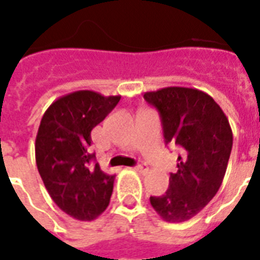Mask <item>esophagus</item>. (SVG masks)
Returning <instances> with one entry per match:
<instances>
[{
  "label": "esophagus",
  "instance_id": "esophagus-1",
  "mask_svg": "<svg viewBox=\"0 0 260 260\" xmlns=\"http://www.w3.org/2000/svg\"><path fill=\"white\" fill-rule=\"evenodd\" d=\"M135 170L138 171V173H140V174H146L147 171H148V167H147L146 165H139V166L135 167Z\"/></svg>",
  "mask_w": 260,
  "mask_h": 260
}]
</instances>
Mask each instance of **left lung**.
Masks as SVG:
<instances>
[{
    "label": "left lung",
    "instance_id": "8db88e82",
    "mask_svg": "<svg viewBox=\"0 0 260 260\" xmlns=\"http://www.w3.org/2000/svg\"><path fill=\"white\" fill-rule=\"evenodd\" d=\"M144 100L158 109L166 143L181 152L166 193L150 202L165 221L183 222L200 213L221 186L234 142L230 121L209 94L193 87H163L144 93Z\"/></svg>",
    "mask_w": 260,
    "mask_h": 260
}]
</instances>
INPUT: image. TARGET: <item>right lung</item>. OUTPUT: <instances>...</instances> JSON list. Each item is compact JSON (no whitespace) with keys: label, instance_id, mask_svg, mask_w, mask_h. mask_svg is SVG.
Listing matches in <instances>:
<instances>
[{"label":"right lung","instance_id":"add662e5","mask_svg":"<svg viewBox=\"0 0 260 260\" xmlns=\"http://www.w3.org/2000/svg\"><path fill=\"white\" fill-rule=\"evenodd\" d=\"M120 98L78 90L55 100L43 114L35 142L36 166L52 201L75 220L91 221L109 205L114 175L98 163L93 166L95 155L89 147L93 128Z\"/></svg>","mask_w":260,"mask_h":260}]
</instances>
